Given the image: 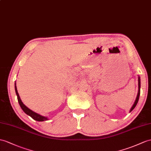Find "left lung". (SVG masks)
Masks as SVG:
<instances>
[{
    "label": "left lung",
    "instance_id": "8db88e82",
    "mask_svg": "<svg viewBox=\"0 0 151 151\" xmlns=\"http://www.w3.org/2000/svg\"><path fill=\"white\" fill-rule=\"evenodd\" d=\"M138 93H137V98H136V100L134 102L133 105L132 106L131 108L130 109V111L129 112H131L134 109V108L136 107V106H137L138 100H139V95H140V78H139V76H138Z\"/></svg>",
    "mask_w": 151,
    "mask_h": 151
}]
</instances>
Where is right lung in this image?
Wrapping results in <instances>:
<instances>
[{
    "mask_svg": "<svg viewBox=\"0 0 151 151\" xmlns=\"http://www.w3.org/2000/svg\"><path fill=\"white\" fill-rule=\"evenodd\" d=\"M14 89H15V92H16L17 96L18 103H19L23 111L25 112V113H26L27 115L30 116L32 119H33L36 121H38V122H43V121H45V120H49V119H48L47 116H42L37 113L32 111L31 109L28 108L24 104V103L22 102V101L21 99L19 96V94H18V93L17 88V86H16V81H15V83H14Z\"/></svg>",
    "mask_w": 151,
    "mask_h": 151,
    "instance_id": "add662e5",
    "label": "right lung"
}]
</instances>
